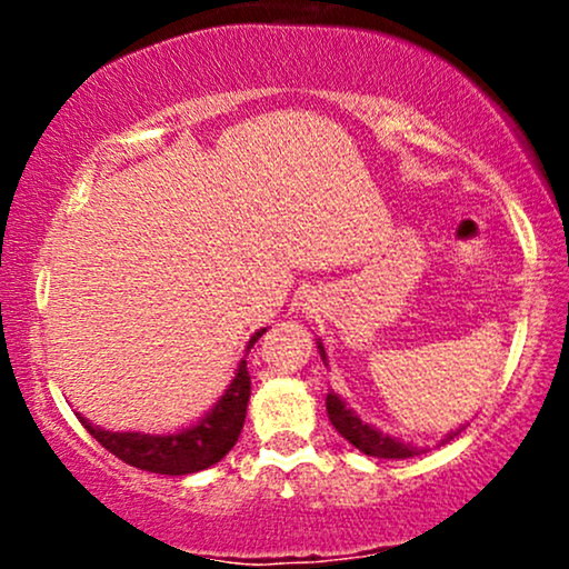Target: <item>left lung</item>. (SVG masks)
<instances>
[{"mask_svg": "<svg viewBox=\"0 0 569 569\" xmlns=\"http://www.w3.org/2000/svg\"><path fill=\"white\" fill-rule=\"evenodd\" d=\"M318 350H321V358L326 361V352H323L321 342H318ZM326 411H329L331 426H335L339 433H342L345 439L352 443V447L361 449L363 455L385 457V460H403V457H415V455L426 452V449H417V447H411V443H403V441L393 439V436H385L382 430L367 426V422H363L356 411L348 409V403H345L337 393H326ZM460 430L462 428H457L455 433H447V439H441V443L452 441Z\"/></svg>", "mask_w": 569, "mask_h": 569, "instance_id": "obj_1", "label": "left lung"}]
</instances>
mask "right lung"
Instances as JSON below:
<instances>
[{
    "label": "right lung",
    "instance_id": "obj_1",
    "mask_svg": "<svg viewBox=\"0 0 569 569\" xmlns=\"http://www.w3.org/2000/svg\"><path fill=\"white\" fill-rule=\"evenodd\" d=\"M267 329L257 331L248 339L246 352L253 348L259 337ZM248 398H251V375H248L246 361L238 363L234 371V380L230 388L224 390V396L219 398L217 407L208 411L198 426L179 430V433L168 436H152V433H114V430H103L93 426L90 420L80 417L93 439L101 443L103 449H109L114 457H120L128 466L141 468L149 473H166V476H187L206 471V468L217 466L238 441L240 430L246 422V409Z\"/></svg>",
    "mask_w": 569,
    "mask_h": 569
}]
</instances>
